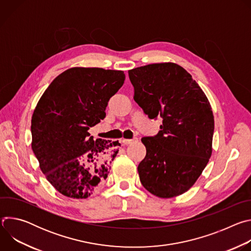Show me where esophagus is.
Segmentation results:
<instances>
[{
  "mask_svg": "<svg viewBox=\"0 0 251 251\" xmlns=\"http://www.w3.org/2000/svg\"><path fill=\"white\" fill-rule=\"evenodd\" d=\"M136 140L137 139H122L121 143H122V144H124V145H129V144H132V143L134 141H136Z\"/></svg>",
  "mask_w": 251,
  "mask_h": 251,
  "instance_id": "esophagus-1",
  "label": "esophagus"
}]
</instances>
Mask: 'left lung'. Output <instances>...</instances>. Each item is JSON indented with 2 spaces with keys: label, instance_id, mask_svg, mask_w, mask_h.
<instances>
[{
  "label": "left lung",
  "instance_id": "8db88e82",
  "mask_svg": "<svg viewBox=\"0 0 251 251\" xmlns=\"http://www.w3.org/2000/svg\"><path fill=\"white\" fill-rule=\"evenodd\" d=\"M134 100L154 119L163 118L155 137L142 138L146 156L138 166L140 181L162 199L189 191L212 153L214 119L211 106L188 71L160 62L128 71Z\"/></svg>",
  "mask_w": 251,
  "mask_h": 251
}]
</instances>
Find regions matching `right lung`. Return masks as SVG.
<instances>
[{
	"mask_svg": "<svg viewBox=\"0 0 251 251\" xmlns=\"http://www.w3.org/2000/svg\"><path fill=\"white\" fill-rule=\"evenodd\" d=\"M124 71L71 67L46 89L31 117V149L47 180L71 199L90 197L109 174L118 144L90 137L106 116L110 97L123 85Z\"/></svg>",
	"mask_w": 251,
	"mask_h": 251,
	"instance_id": "1",
	"label": "right lung"
}]
</instances>
